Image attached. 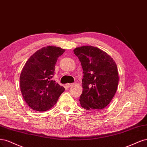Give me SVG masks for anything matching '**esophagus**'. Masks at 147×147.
I'll return each mask as SVG.
<instances>
[{
    "instance_id": "esophagus-1",
    "label": "esophagus",
    "mask_w": 147,
    "mask_h": 147,
    "mask_svg": "<svg viewBox=\"0 0 147 147\" xmlns=\"http://www.w3.org/2000/svg\"><path fill=\"white\" fill-rule=\"evenodd\" d=\"M73 85V84H66V87L67 88H69L71 86H72Z\"/></svg>"
}]
</instances>
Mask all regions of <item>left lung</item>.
I'll return each instance as SVG.
<instances>
[{
	"instance_id": "left-lung-1",
	"label": "left lung",
	"mask_w": 147,
	"mask_h": 147,
	"mask_svg": "<svg viewBox=\"0 0 147 147\" xmlns=\"http://www.w3.org/2000/svg\"><path fill=\"white\" fill-rule=\"evenodd\" d=\"M83 69L80 106L86 110L100 111L110 103L118 84L117 67L111 56L100 49L85 46L74 49Z\"/></svg>"
}]
</instances>
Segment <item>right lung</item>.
Here are the masks:
<instances>
[{
  "label": "right lung",
  "instance_id": "right-lung-1",
  "mask_svg": "<svg viewBox=\"0 0 147 147\" xmlns=\"http://www.w3.org/2000/svg\"><path fill=\"white\" fill-rule=\"evenodd\" d=\"M64 52L59 47H44L33 54L23 67L20 80L21 91L33 110H49L64 92V87L53 80L55 63Z\"/></svg>",
  "mask_w": 147,
  "mask_h": 147
}]
</instances>
